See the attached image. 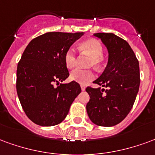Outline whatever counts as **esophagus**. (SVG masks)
<instances>
[{"mask_svg": "<svg viewBox=\"0 0 155 155\" xmlns=\"http://www.w3.org/2000/svg\"><path fill=\"white\" fill-rule=\"evenodd\" d=\"M81 89H82V91H85L86 87L84 85H81Z\"/></svg>", "mask_w": 155, "mask_h": 155, "instance_id": "34e87169", "label": "esophagus"}]
</instances>
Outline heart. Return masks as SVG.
Here are the masks:
<instances>
[{"label":"heart","mask_w":155,"mask_h":155,"mask_svg":"<svg viewBox=\"0 0 155 155\" xmlns=\"http://www.w3.org/2000/svg\"><path fill=\"white\" fill-rule=\"evenodd\" d=\"M82 50L88 53L91 56L90 65L101 67L104 63L103 46L97 39H89L83 41L80 45ZM64 64L68 69H72L77 64L76 52L73 48H68L64 55ZM70 78L79 84H87L95 78V74L91 70H84L81 68L74 69L70 74Z\"/></svg>","instance_id":"heart-1"}]
</instances>
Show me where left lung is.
I'll return each instance as SVG.
<instances>
[{"label": "left lung", "mask_w": 155, "mask_h": 155, "mask_svg": "<svg viewBox=\"0 0 155 155\" xmlns=\"http://www.w3.org/2000/svg\"><path fill=\"white\" fill-rule=\"evenodd\" d=\"M109 53L108 63L94 83L107 89L87 87L90 100L87 111L92 122L99 126H113L125 119L137 96L140 78L139 61L125 39L111 33H97Z\"/></svg>", "instance_id": "1"}]
</instances>
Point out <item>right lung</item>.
I'll use <instances>...</instances> for the list:
<instances>
[{"mask_svg": "<svg viewBox=\"0 0 155 155\" xmlns=\"http://www.w3.org/2000/svg\"><path fill=\"white\" fill-rule=\"evenodd\" d=\"M83 33L48 32L30 42L19 61L16 91L25 113L33 122L53 126L67 116L71 104L82 91L72 81L55 87L69 76L64 55Z\"/></svg>", "mask_w": 155, "mask_h": 155, "instance_id": "obj_1", "label": "right lung"}]
</instances>
